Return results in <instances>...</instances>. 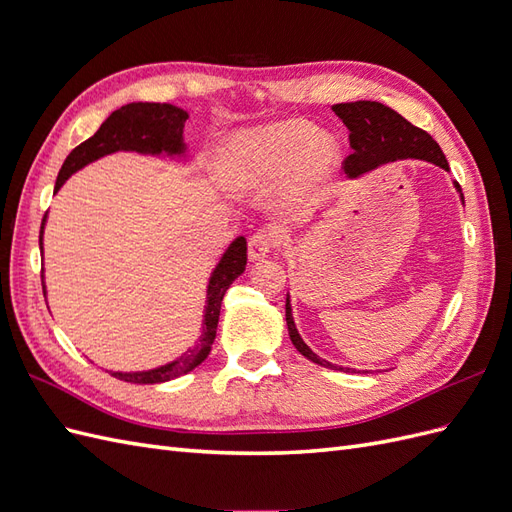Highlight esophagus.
<instances>
[{
  "instance_id": "obj_1",
  "label": "esophagus",
  "mask_w": 512,
  "mask_h": 512,
  "mask_svg": "<svg viewBox=\"0 0 512 512\" xmlns=\"http://www.w3.org/2000/svg\"><path fill=\"white\" fill-rule=\"evenodd\" d=\"M277 245V235L273 230H258L252 235L250 243H247V254H250L252 260H260L271 254L273 247Z\"/></svg>"
}]
</instances>
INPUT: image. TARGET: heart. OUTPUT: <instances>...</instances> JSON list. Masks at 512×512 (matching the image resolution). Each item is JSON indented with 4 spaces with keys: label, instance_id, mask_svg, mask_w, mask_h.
Segmentation results:
<instances>
[{
    "label": "heart",
    "instance_id": "heart-1",
    "mask_svg": "<svg viewBox=\"0 0 512 512\" xmlns=\"http://www.w3.org/2000/svg\"><path fill=\"white\" fill-rule=\"evenodd\" d=\"M339 147L305 119H286L232 136L222 149L220 173L235 190H258L292 179L299 194L316 192L329 179Z\"/></svg>",
    "mask_w": 512,
    "mask_h": 512
}]
</instances>
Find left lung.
Segmentation results:
<instances>
[{"instance_id": "obj_1", "label": "left lung", "mask_w": 512, "mask_h": 512, "mask_svg": "<svg viewBox=\"0 0 512 512\" xmlns=\"http://www.w3.org/2000/svg\"><path fill=\"white\" fill-rule=\"evenodd\" d=\"M333 113L344 121V126L350 132L348 138H350L352 153L344 160V170L350 179L361 177L363 173H369V170L378 168L380 164L395 162L401 158L427 160L448 170V162L444 158L440 145L433 141L425 130L412 126L408 119L401 117L389 106H384L380 102H371V100H359V102L335 104ZM455 188L457 192H461L457 181H455ZM286 324H288V333L294 348H297L305 359L329 369L354 371V369L339 367L320 359V356L303 342L297 327H294L290 297H286Z\"/></svg>"}]
</instances>
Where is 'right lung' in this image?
I'll list each match as a JSON object with an SVG mask.
<instances>
[{"mask_svg":"<svg viewBox=\"0 0 512 512\" xmlns=\"http://www.w3.org/2000/svg\"><path fill=\"white\" fill-rule=\"evenodd\" d=\"M188 113L179 106L173 104H160V102H132L117 108L115 113L108 115V119L102 123L100 130L87 138L85 143L74 147L70 156L66 158L64 166H61L55 192L64 185V181L87 166L89 162H96L102 156L115 151H138V153H151V156H183L185 143H183V126ZM46 215L42 218L40 228V250H42V230H44ZM247 265V243L245 237H237L230 243L228 250L224 252L218 267L213 269L211 280L207 286V307H205V320H203V333H200L198 342L188 352H183L179 359L170 361L162 367L149 369V371H111V376L132 382V384H158L168 382L173 378H179L188 374L194 367L203 363L213 346L215 331H218L220 309L224 294L230 288V284L245 271ZM44 290V282H42ZM46 294V290H44Z\"/></svg>","mask_w":512,"mask_h":512,"instance_id":"1","label":"right lung"}]
</instances>
